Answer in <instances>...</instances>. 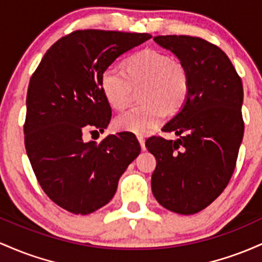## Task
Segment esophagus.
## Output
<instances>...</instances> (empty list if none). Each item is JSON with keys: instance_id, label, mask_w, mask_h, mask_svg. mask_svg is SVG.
Here are the masks:
<instances>
[{"instance_id": "obj_1", "label": "esophagus", "mask_w": 262, "mask_h": 262, "mask_svg": "<svg viewBox=\"0 0 262 262\" xmlns=\"http://www.w3.org/2000/svg\"><path fill=\"white\" fill-rule=\"evenodd\" d=\"M137 140H139V143H140V146H141V149H142V151H145V149H146L145 139H143L142 136H137Z\"/></svg>"}]
</instances>
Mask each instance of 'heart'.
<instances>
[{
	"label": "heart",
	"instance_id": "1",
	"mask_svg": "<svg viewBox=\"0 0 262 262\" xmlns=\"http://www.w3.org/2000/svg\"><path fill=\"white\" fill-rule=\"evenodd\" d=\"M100 88L107 104L117 111L130 106L134 90L141 89L142 104L116 117L115 127L142 136L158 127L164 114L176 115L183 108L190 75L182 60L157 49H145L123 61V73L111 68L104 70Z\"/></svg>",
	"mask_w": 262,
	"mask_h": 262
}]
</instances>
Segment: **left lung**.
I'll use <instances>...</instances> for the list:
<instances>
[{"label":"left lung","mask_w":262,"mask_h":262,"mask_svg":"<svg viewBox=\"0 0 262 262\" xmlns=\"http://www.w3.org/2000/svg\"><path fill=\"white\" fill-rule=\"evenodd\" d=\"M154 39L186 64L190 90L181 113L162 128L179 139L146 141L157 162L152 193L166 209L190 215L215 201L234 173L244 135L242 78L228 55L203 38Z\"/></svg>","instance_id":"1"}]
</instances>
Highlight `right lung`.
Segmentation results:
<instances>
[{
	"label": "right lung",
	"instance_id": "obj_1",
	"mask_svg": "<svg viewBox=\"0 0 262 262\" xmlns=\"http://www.w3.org/2000/svg\"><path fill=\"white\" fill-rule=\"evenodd\" d=\"M148 33L79 29L58 39L31 76L25 146L38 183L49 199L73 214L100 209L113 199L121 174L141 147L131 135H108L101 142L84 135L102 132L111 107L100 76L122 53Z\"/></svg>",
	"mask_w": 262,
	"mask_h": 262
}]
</instances>
